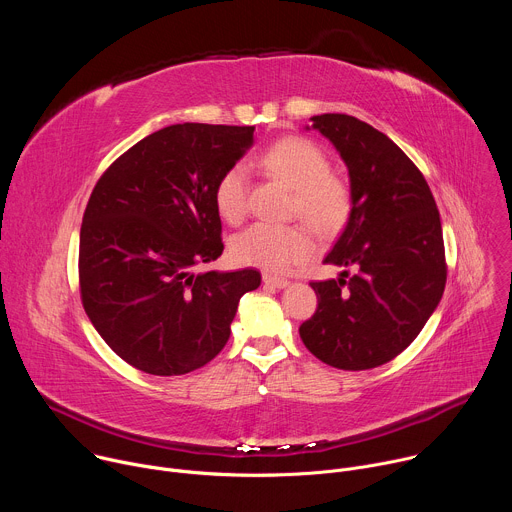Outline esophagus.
I'll list each match as a JSON object with an SVG mask.
<instances>
[{
	"label": "esophagus",
	"instance_id": "34e87169",
	"mask_svg": "<svg viewBox=\"0 0 512 512\" xmlns=\"http://www.w3.org/2000/svg\"><path fill=\"white\" fill-rule=\"evenodd\" d=\"M263 283L269 287H275V289H283L289 285V281L285 277H277V275H269V273L263 275Z\"/></svg>",
	"mask_w": 512,
	"mask_h": 512
}]
</instances>
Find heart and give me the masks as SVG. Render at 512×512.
Returning <instances> with one entry per match:
<instances>
[{
    "label": "heart",
    "mask_w": 512,
    "mask_h": 512,
    "mask_svg": "<svg viewBox=\"0 0 512 512\" xmlns=\"http://www.w3.org/2000/svg\"><path fill=\"white\" fill-rule=\"evenodd\" d=\"M259 166L296 190L294 212L318 233H336L350 214L348 184L330 174V160L306 137H283L261 154ZM249 172L235 164L214 186V206L227 223H239L247 212ZM231 257L239 265L265 271H285L308 261L316 251L312 233L302 225L255 223L231 239Z\"/></svg>",
    "instance_id": "obj_1"
}]
</instances>
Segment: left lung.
Returning a JSON list of instances; mask_svg holds the SVG:
<instances>
[{"instance_id": "8db88e82", "label": "left lung", "mask_w": 512, "mask_h": 512, "mask_svg": "<svg viewBox=\"0 0 512 512\" xmlns=\"http://www.w3.org/2000/svg\"><path fill=\"white\" fill-rule=\"evenodd\" d=\"M310 121L348 168L352 208L324 259L346 271L310 283L318 310L300 336L330 367L367 371L401 354L444 296L440 212L423 174L385 133L344 113Z\"/></svg>"}]
</instances>
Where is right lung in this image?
<instances>
[{"mask_svg": "<svg viewBox=\"0 0 512 512\" xmlns=\"http://www.w3.org/2000/svg\"><path fill=\"white\" fill-rule=\"evenodd\" d=\"M255 127L178 123L137 141L99 178L85 208L79 281L89 320L131 367L192 373L221 352L261 273L194 269L223 255L214 186L253 145Z\"/></svg>", "mask_w": 512, "mask_h": 512, "instance_id": "add662e5", "label": "right lung"}]
</instances>
